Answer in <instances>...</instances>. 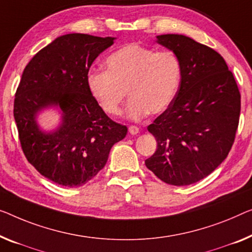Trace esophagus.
Here are the masks:
<instances>
[{
    "label": "esophagus",
    "instance_id": "esophagus-1",
    "mask_svg": "<svg viewBox=\"0 0 252 252\" xmlns=\"http://www.w3.org/2000/svg\"><path fill=\"white\" fill-rule=\"evenodd\" d=\"M129 132L131 134H137V133H139V127L136 126H129Z\"/></svg>",
    "mask_w": 252,
    "mask_h": 252
}]
</instances>
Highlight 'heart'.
Listing matches in <instances>:
<instances>
[{"label":"heart","mask_w":252,"mask_h":252,"mask_svg":"<svg viewBox=\"0 0 252 252\" xmlns=\"http://www.w3.org/2000/svg\"><path fill=\"white\" fill-rule=\"evenodd\" d=\"M106 71H90L87 87L99 107L119 115L126 97V114L140 120L148 113L159 114L173 102L182 77V64L174 52L127 44L105 61Z\"/></svg>","instance_id":"1"}]
</instances>
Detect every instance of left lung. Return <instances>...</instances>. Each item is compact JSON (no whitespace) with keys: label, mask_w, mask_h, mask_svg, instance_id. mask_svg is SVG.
<instances>
[{"label":"left lung","mask_w":252,"mask_h":252,"mask_svg":"<svg viewBox=\"0 0 252 252\" xmlns=\"http://www.w3.org/2000/svg\"><path fill=\"white\" fill-rule=\"evenodd\" d=\"M157 39L179 56L182 77L173 102L147 127L157 148L145 164L165 183L189 186L227 157L238 130L241 95L232 71L213 48L175 33Z\"/></svg>","instance_id":"left-lung-1"}]
</instances>
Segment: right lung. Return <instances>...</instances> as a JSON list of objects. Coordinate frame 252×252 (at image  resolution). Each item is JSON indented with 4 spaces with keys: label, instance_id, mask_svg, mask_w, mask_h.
Masks as SVG:
<instances>
[{
    "label": "right lung",
    "instance_id": "1",
    "mask_svg": "<svg viewBox=\"0 0 252 252\" xmlns=\"http://www.w3.org/2000/svg\"><path fill=\"white\" fill-rule=\"evenodd\" d=\"M113 42V37L87 33L61 36L35 54L22 73L13 105L22 152L40 174L60 186L80 187L95 178L112 146L126 136L127 127L108 118L87 87L90 65ZM48 104L60 106L63 120L47 135L34 118Z\"/></svg>",
    "mask_w": 252,
    "mask_h": 252
}]
</instances>
